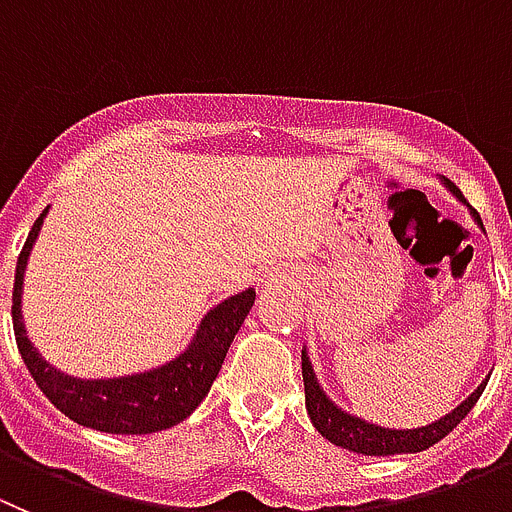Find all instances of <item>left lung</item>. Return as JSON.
<instances>
[{"mask_svg":"<svg viewBox=\"0 0 512 512\" xmlns=\"http://www.w3.org/2000/svg\"><path fill=\"white\" fill-rule=\"evenodd\" d=\"M446 188H449L459 201H467L462 196L454 183L449 178H444ZM474 219L482 227L480 214L472 209ZM301 370H303V388H306V411L311 416L313 426L324 439H329L331 444L342 446V449L357 451V454H365V457H388V454H416V451L428 449V446L439 444L449 431L459 426L464 416L474 408V403L480 400L482 390H485L487 382H482L480 388L474 390L462 405H457L449 416L439 418V421L428 423L423 428H408V431H393V428H382L375 423H367L362 418H354L349 413H344L342 408H336L329 398L324 395V390L319 388L316 375L311 370V362H308L306 352H301Z\"/></svg>","mask_w":512,"mask_h":512,"instance_id":"left-lung-1","label":"left lung"}]
</instances>
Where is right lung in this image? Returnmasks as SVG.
Instances as JSON below:
<instances>
[{
	"instance_id": "add662e5",
	"label": "right lung",
	"mask_w": 512,
	"mask_h": 512,
	"mask_svg": "<svg viewBox=\"0 0 512 512\" xmlns=\"http://www.w3.org/2000/svg\"><path fill=\"white\" fill-rule=\"evenodd\" d=\"M48 209L35 219L27 242L17 257L15 290H12V324H15L17 349L25 359L32 380L38 382L45 398L81 426L107 431V434H155L176 426L196 411L206 398L211 382L216 380L234 334L255 303V290L247 288L237 296L222 301L214 311L206 313L191 347L178 359L158 370L140 372L112 380H78L55 370L32 347L22 324V275L32 242L38 239L40 224Z\"/></svg>"
}]
</instances>
